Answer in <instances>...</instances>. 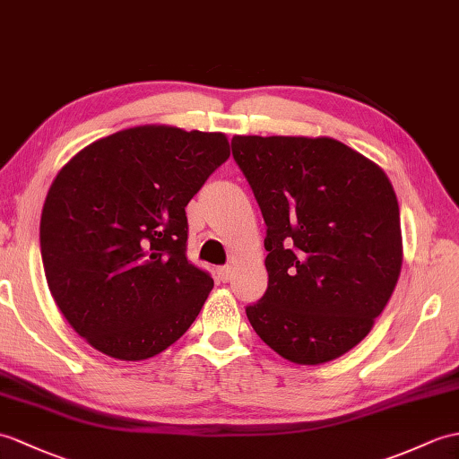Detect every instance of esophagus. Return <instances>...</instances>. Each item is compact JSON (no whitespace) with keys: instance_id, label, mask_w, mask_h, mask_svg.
I'll return each mask as SVG.
<instances>
[{"instance_id":"esophagus-1","label":"esophagus","mask_w":459,"mask_h":459,"mask_svg":"<svg viewBox=\"0 0 459 459\" xmlns=\"http://www.w3.org/2000/svg\"><path fill=\"white\" fill-rule=\"evenodd\" d=\"M217 275L221 281H229L230 280V265H221V268H217Z\"/></svg>"}]
</instances>
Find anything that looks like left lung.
<instances>
[{"label":"left lung","instance_id":"obj_1","mask_svg":"<svg viewBox=\"0 0 459 459\" xmlns=\"http://www.w3.org/2000/svg\"><path fill=\"white\" fill-rule=\"evenodd\" d=\"M230 146L265 222L268 290L247 307L252 328L295 364L340 358L368 336L401 273L389 178L326 136H234Z\"/></svg>","mask_w":459,"mask_h":459}]
</instances>
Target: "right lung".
Returning a JSON list of instances; mask_svg holds the SVG:
<instances>
[{"instance_id":"1","label":"right lung","mask_w":459,"mask_h":459,"mask_svg":"<svg viewBox=\"0 0 459 459\" xmlns=\"http://www.w3.org/2000/svg\"><path fill=\"white\" fill-rule=\"evenodd\" d=\"M229 156L222 133L146 125L85 146L52 181L40 217L48 290L95 350L146 359L195 321L212 278L187 260L186 207Z\"/></svg>"}]
</instances>
